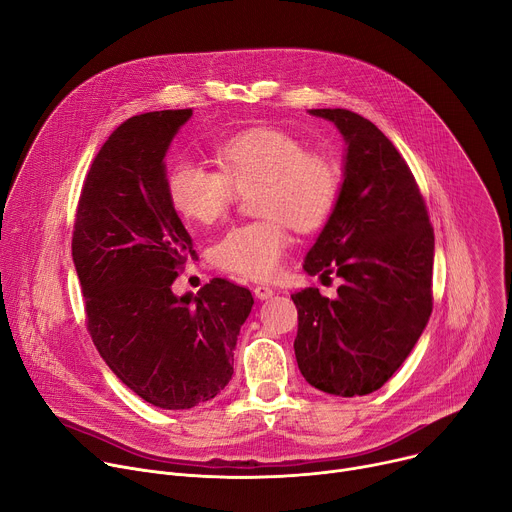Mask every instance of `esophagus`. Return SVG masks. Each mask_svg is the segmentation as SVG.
Returning <instances> with one entry per match:
<instances>
[{
    "label": "esophagus",
    "instance_id": "esophagus-1",
    "mask_svg": "<svg viewBox=\"0 0 512 512\" xmlns=\"http://www.w3.org/2000/svg\"><path fill=\"white\" fill-rule=\"evenodd\" d=\"M253 292H255V298H259V300H267V298H271V296L276 294V292L271 290L269 286H263V284L255 286V288H253Z\"/></svg>",
    "mask_w": 512,
    "mask_h": 512
}]
</instances>
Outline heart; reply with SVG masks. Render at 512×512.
I'll return each mask as SVG.
<instances>
[{"instance_id": "b5f03b06", "label": "heart", "mask_w": 512, "mask_h": 512, "mask_svg": "<svg viewBox=\"0 0 512 512\" xmlns=\"http://www.w3.org/2000/svg\"><path fill=\"white\" fill-rule=\"evenodd\" d=\"M222 170L193 158L168 168L166 193L187 220L210 224L222 218L238 191L255 189L261 220L228 228L210 249V259L230 274L267 280L278 271L292 238L290 226L313 232L327 224L342 191V170L325 152H315L280 127H251L216 146Z\"/></svg>"}]
</instances>
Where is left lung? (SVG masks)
Returning a JSON list of instances; mask_svg holds the SVG:
<instances>
[{"mask_svg":"<svg viewBox=\"0 0 512 512\" xmlns=\"http://www.w3.org/2000/svg\"><path fill=\"white\" fill-rule=\"evenodd\" d=\"M344 135V181L335 212L306 253L304 271L335 274V298L292 294L294 354L315 389L354 397L381 389L410 356L432 313L434 230L397 148L346 109H311Z\"/></svg>","mask_w":512,"mask_h":512,"instance_id":"left-lung-1","label":"left lung"}]
</instances>
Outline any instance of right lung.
<instances>
[{
  "instance_id": "right-lung-1",
  "label": "right lung",
  "mask_w": 512,
  "mask_h": 512,
  "mask_svg": "<svg viewBox=\"0 0 512 512\" xmlns=\"http://www.w3.org/2000/svg\"><path fill=\"white\" fill-rule=\"evenodd\" d=\"M191 115H135L111 133L84 179L72 238L98 354L162 410H189L228 385L253 309L251 292L222 278L173 292L193 241L168 199L164 156Z\"/></svg>"
}]
</instances>
